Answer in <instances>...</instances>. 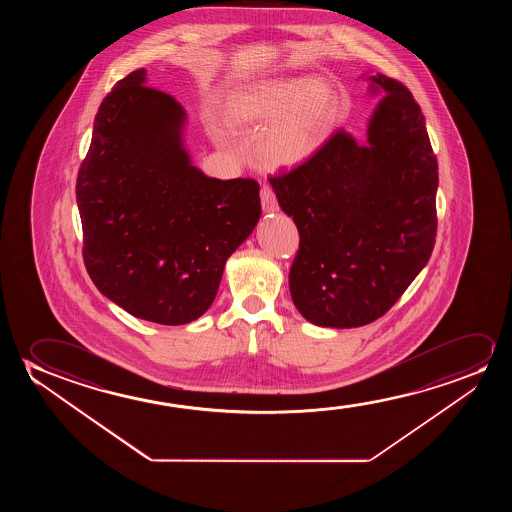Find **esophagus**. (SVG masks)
<instances>
[{
  "mask_svg": "<svg viewBox=\"0 0 512 512\" xmlns=\"http://www.w3.org/2000/svg\"><path fill=\"white\" fill-rule=\"evenodd\" d=\"M260 203H262V210L266 213H273V211L278 210V201H276L273 189H269V187L260 190Z\"/></svg>",
  "mask_w": 512,
  "mask_h": 512,
  "instance_id": "obj_1",
  "label": "esophagus"
}]
</instances>
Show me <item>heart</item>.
Masks as SVG:
<instances>
[{
    "mask_svg": "<svg viewBox=\"0 0 512 512\" xmlns=\"http://www.w3.org/2000/svg\"><path fill=\"white\" fill-rule=\"evenodd\" d=\"M339 115V96L329 80L316 75L267 78L232 92L224 105V120L234 133L260 136L255 157L262 168L285 171L313 159L329 140ZM218 143L224 129L210 120Z\"/></svg>",
    "mask_w": 512,
    "mask_h": 512,
    "instance_id": "b5f03b06",
    "label": "heart"
}]
</instances>
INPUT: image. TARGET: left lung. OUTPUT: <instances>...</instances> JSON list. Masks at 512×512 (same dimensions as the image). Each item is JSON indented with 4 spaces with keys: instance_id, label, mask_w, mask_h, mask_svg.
Returning a JSON list of instances; mask_svg holds the SVG:
<instances>
[{
    "instance_id": "obj_1",
    "label": "left lung",
    "mask_w": 512,
    "mask_h": 512,
    "mask_svg": "<svg viewBox=\"0 0 512 512\" xmlns=\"http://www.w3.org/2000/svg\"><path fill=\"white\" fill-rule=\"evenodd\" d=\"M383 98L365 140L337 131L299 168L269 178L301 243L288 283L320 327H362L385 315L432 255L437 159L425 117L404 85L362 75Z\"/></svg>"
}]
</instances>
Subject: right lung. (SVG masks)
Wrapping results in <instances>:
<instances>
[{
	"label": "right lung",
	"mask_w": 512,
	"mask_h": 512,
	"mask_svg": "<svg viewBox=\"0 0 512 512\" xmlns=\"http://www.w3.org/2000/svg\"><path fill=\"white\" fill-rule=\"evenodd\" d=\"M185 122L173 96L147 87L145 68L129 73L99 106L77 178L91 280L129 315L161 325L208 311L262 211L255 180L192 166Z\"/></svg>",
	"instance_id": "add662e5"
}]
</instances>
